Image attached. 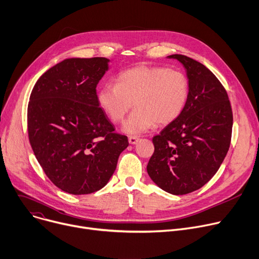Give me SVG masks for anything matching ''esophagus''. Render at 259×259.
Listing matches in <instances>:
<instances>
[{
  "label": "esophagus",
  "mask_w": 259,
  "mask_h": 259,
  "mask_svg": "<svg viewBox=\"0 0 259 259\" xmlns=\"http://www.w3.org/2000/svg\"><path fill=\"white\" fill-rule=\"evenodd\" d=\"M128 141H129V144H131V145H135L137 142L140 141V137H137V136H129Z\"/></svg>",
  "instance_id": "esophagus-1"
}]
</instances>
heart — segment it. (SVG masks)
<instances>
[{"label": "heart", "instance_id": "heart-1", "mask_svg": "<svg viewBox=\"0 0 259 259\" xmlns=\"http://www.w3.org/2000/svg\"><path fill=\"white\" fill-rule=\"evenodd\" d=\"M116 84L106 83L98 93L100 108L112 120L119 123L134 105V111L123 125L128 134H140L155 123L166 125L184 110L189 94L187 77L178 70L137 65L120 72Z\"/></svg>", "mask_w": 259, "mask_h": 259}]
</instances>
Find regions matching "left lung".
I'll list each match as a JSON object with an SVG mask.
<instances>
[{
  "mask_svg": "<svg viewBox=\"0 0 259 259\" xmlns=\"http://www.w3.org/2000/svg\"><path fill=\"white\" fill-rule=\"evenodd\" d=\"M185 67L189 94L182 113L153 137L150 178L171 195L201 188L218 171L230 147L233 115L226 90L202 63L167 56Z\"/></svg>",
  "mask_w": 259,
  "mask_h": 259,
  "instance_id": "obj_1",
  "label": "left lung"
}]
</instances>
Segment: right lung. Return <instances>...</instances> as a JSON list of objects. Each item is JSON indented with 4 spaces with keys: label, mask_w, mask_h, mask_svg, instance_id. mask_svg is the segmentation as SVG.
I'll list each match as a JSON object with an SVG mask.
<instances>
[{
    "label": "right lung",
    "mask_w": 259,
    "mask_h": 259,
    "mask_svg": "<svg viewBox=\"0 0 259 259\" xmlns=\"http://www.w3.org/2000/svg\"><path fill=\"white\" fill-rule=\"evenodd\" d=\"M104 57L68 58L41 75L28 104V135L48 178L61 191L88 195L104 187L129 145L98 103Z\"/></svg>",
    "instance_id": "obj_1"
}]
</instances>
